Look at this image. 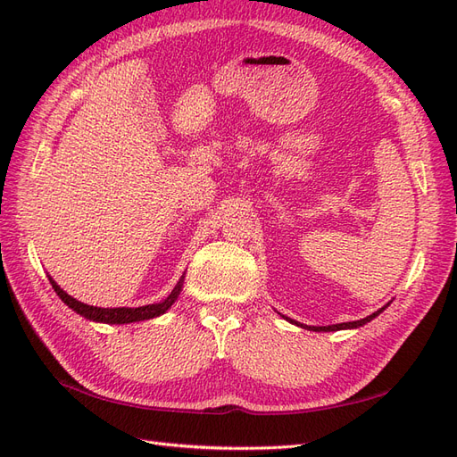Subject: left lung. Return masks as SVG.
Masks as SVG:
<instances>
[{"mask_svg": "<svg viewBox=\"0 0 457 457\" xmlns=\"http://www.w3.org/2000/svg\"><path fill=\"white\" fill-rule=\"evenodd\" d=\"M391 305V301L386 303L385 307H381L379 311H376V312H371L370 316H366V318H361V320H354V322H341V324H331V326H307V324H301V322H297V320H292V318H287V316H284V314H280L282 318H286V320L289 322V324H295V326H299V328H305V329H311V331H339V329H356V328H361V326H364V324H368V322H371L373 318L376 316H379L386 307Z\"/></svg>", "mask_w": 457, "mask_h": 457, "instance_id": "1", "label": "left lung"}]
</instances>
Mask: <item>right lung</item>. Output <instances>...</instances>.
Returning a JSON list of instances; mask_svg holds the SVG:
<instances>
[{"mask_svg": "<svg viewBox=\"0 0 457 457\" xmlns=\"http://www.w3.org/2000/svg\"><path fill=\"white\" fill-rule=\"evenodd\" d=\"M49 282L53 286L57 295L64 301V305L71 307L74 312H78L79 316L87 318L91 322H103V324H131V322H141V320H150V318L162 316L163 312H168L171 309L173 303L177 301V297L181 295L183 292V284H185V274L179 278L177 286L171 289V294L165 297L160 303H152V305H145V307H116V309H103V307H93V305H86L78 299H74L72 295H68L64 289L54 282L49 276Z\"/></svg>", "mask_w": 457, "mask_h": 457, "instance_id": "obj_1", "label": "right lung"}]
</instances>
